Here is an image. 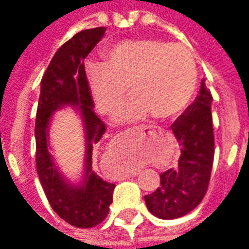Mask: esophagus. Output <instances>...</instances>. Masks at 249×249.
Here are the masks:
<instances>
[{"instance_id": "34e87169", "label": "esophagus", "mask_w": 249, "mask_h": 249, "mask_svg": "<svg viewBox=\"0 0 249 249\" xmlns=\"http://www.w3.org/2000/svg\"><path fill=\"white\" fill-rule=\"evenodd\" d=\"M139 133L141 135H149V133H153V132H156V130H160V128H157V126H153V125H149V126H144V128H139ZM136 175V173H135Z\"/></svg>"}]
</instances>
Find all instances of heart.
Segmentation results:
<instances>
[{"instance_id": "heart-1", "label": "heart", "mask_w": 249, "mask_h": 249, "mask_svg": "<svg viewBox=\"0 0 249 249\" xmlns=\"http://www.w3.org/2000/svg\"><path fill=\"white\" fill-rule=\"evenodd\" d=\"M93 100L105 114H113L126 93L132 97L120 108L119 123H133L151 113L167 120L187 108L197 87L192 53L183 45L160 40H126L109 49L101 65L88 68Z\"/></svg>"}]
</instances>
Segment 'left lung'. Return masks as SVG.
<instances>
[{
    "label": "left lung",
    "mask_w": 249,
    "mask_h": 249,
    "mask_svg": "<svg viewBox=\"0 0 249 249\" xmlns=\"http://www.w3.org/2000/svg\"><path fill=\"white\" fill-rule=\"evenodd\" d=\"M212 101L205 80H201L196 100L171 126L181 156L176 167L160 175V187L144 197L149 212L160 219L189 213L205 196L214 155Z\"/></svg>",
    "instance_id": "8db88e82"
}]
</instances>
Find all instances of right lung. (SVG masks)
Masks as SVG:
<instances>
[{
    "label": "right lung",
    "mask_w": 249,
    "mask_h": 249,
    "mask_svg": "<svg viewBox=\"0 0 249 249\" xmlns=\"http://www.w3.org/2000/svg\"><path fill=\"white\" fill-rule=\"evenodd\" d=\"M107 28L82 30L56 52L41 80L36 117V165L41 185L53 211L77 228L103 223L113 201L114 184L93 171V148L105 133V124L94 113L84 60L104 37ZM65 106L80 114L86 137V157L82 180L71 183L54 161L49 145V129L54 111Z\"/></svg>",
    "instance_id": "1"
}]
</instances>
